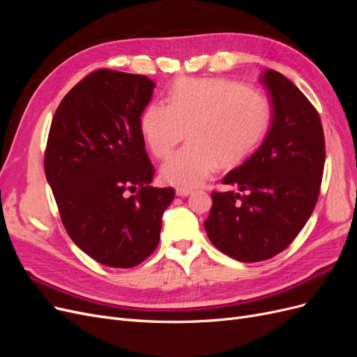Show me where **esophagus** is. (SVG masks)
Here are the masks:
<instances>
[{
    "mask_svg": "<svg viewBox=\"0 0 357 357\" xmlns=\"http://www.w3.org/2000/svg\"><path fill=\"white\" fill-rule=\"evenodd\" d=\"M193 190L192 189H189V188H177L176 189V195L177 197H188V195H190Z\"/></svg>",
    "mask_w": 357,
    "mask_h": 357,
    "instance_id": "obj_1",
    "label": "esophagus"
}]
</instances>
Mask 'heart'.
I'll list each match as a JSON object with an SVG mask.
<instances>
[{
	"label": "heart",
	"mask_w": 357,
	"mask_h": 357,
	"mask_svg": "<svg viewBox=\"0 0 357 357\" xmlns=\"http://www.w3.org/2000/svg\"><path fill=\"white\" fill-rule=\"evenodd\" d=\"M271 121L265 96L225 79H181L168 92V105L150 102L139 119L143 137L156 158H165L188 131L192 142L160 168L174 186H197L218 162L232 167L261 144Z\"/></svg>",
	"instance_id": "b5f03b06"
}]
</instances>
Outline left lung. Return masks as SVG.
I'll use <instances>...</instances> for the list:
<instances>
[{
	"instance_id": "1",
	"label": "left lung",
	"mask_w": 357,
	"mask_h": 357,
	"mask_svg": "<svg viewBox=\"0 0 357 357\" xmlns=\"http://www.w3.org/2000/svg\"><path fill=\"white\" fill-rule=\"evenodd\" d=\"M261 83L273 105L264 143L222 180L238 192H213L204 222L210 241L240 262L283 252L316 207L325 168V135L317 110L283 74L266 70Z\"/></svg>"
}]
</instances>
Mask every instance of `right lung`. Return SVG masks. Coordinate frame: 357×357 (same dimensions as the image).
<instances>
[{
	"mask_svg": "<svg viewBox=\"0 0 357 357\" xmlns=\"http://www.w3.org/2000/svg\"><path fill=\"white\" fill-rule=\"evenodd\" d=\"M155 82L96 70L63 96L50 125L45 172L70 238L93 261L132 268L159 244L172 188H153L139 119Z\"/></svg>",
	"mask_w": 357,
	"mask_h": 357,
	"instance_id": "obj_1",
	"label": "right lung"
}]
</instances>
